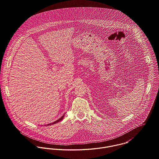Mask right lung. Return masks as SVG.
<instances>
[{"instance_id": "1", "label": "right lung", "mask_w": 159, "mask_h": 159, "mask_svg": "<svg viewBox=\"0 0 159 159\" xmlns=\"http://www.w3.org/2000/svg\"><path fill=\"white\" fill-rule=\"evenodd\" d=\"M63 116H64V115H63L60 119H58V120H56L55 121H54L53 123H50V124H48V125H47V126H49V125H53V124H55V123H57L58 122H59V121H60L63 118Z\"/></svg>"}]
</instances>
